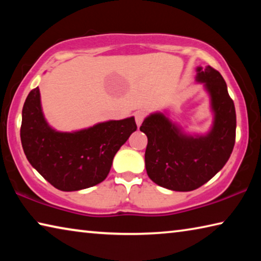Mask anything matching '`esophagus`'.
Listing matches in <instances>:
<instances>
[{"instance_id": "34e87169", "label": "esophagus", "mask_w": 261, "mask_h": 261, "mask_svg": "<svg viewBox=\"0 0 261 261\" xmlns=\"http://www.w3.org/2000/svg\"><path fill=\"white\" fill-rule=\"evenodd\" d=\"M145 115H146V114H145V112H143V110H139V112H136L135 118H136L137 125H138V126H140L141 123H143L144 118H145Z\"/></svg>"}]
</instances>
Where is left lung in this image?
I'll return each mask as SVG.
<instances>
[{
  "label": "left lung",
  "mask_w": 261,
  "mask_h": 261,
  "mask_svg": "<svg viewBox=\"0 0 261 261\" xmlns=\"http://www.w3.org/2000/svg\"><path fill=\"white\" fill-rule=\"evenodd\" d=\"M214 114L206 135H188L163 113H153L140 126L147 136L145 166L148 177L173 191H192L208 182L230 158L236 138V112L227 84L210 65L197 68Z\"/></svg>",
  "instance_id": "1"
}]
</instances>
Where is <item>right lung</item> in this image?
<instances>
[{
  "instance_id": "1",
  "label": "right lung",
  "mask_w": 261,
  "mask_h": 261,
  "mask_svg": "<svg viewBox=\"0 0 261 261\" xmlns=\"http://www.w3.org/2000/svg\"><path fill=\"white\" fill-rule=\"evenodd\" d=\"M136 130L135 117H127L79 131H56L43 116L35 87L23 107L20 140L29 162L53 187L78 191L106 179L115 154Z\"/></svg>"
}]
</instances>
